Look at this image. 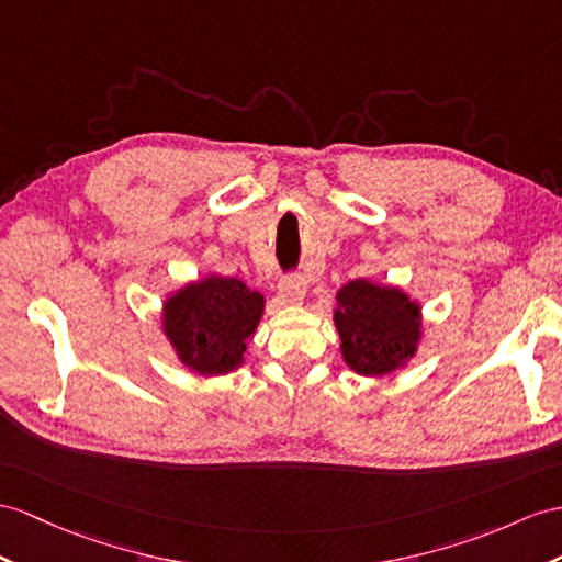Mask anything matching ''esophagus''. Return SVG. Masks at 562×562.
<instances>
[{
  "instance_id": "34e87169",
  "label": "esophagus",
  "mask_w": 562,
  "mask_h": 562,
  "mask_svg": "<svg viewBox=\"0 0 562 562\" xmlns=\"http://www.w3.org/2000/svg\"><path fill=\"white\" fill-rule=\"evenodd\" d=\"M279 291H281L285 303H291V305L303 303V297L307 293V279L303 277V273H285L279 283Z\"/></svg>"
}]
</instances>
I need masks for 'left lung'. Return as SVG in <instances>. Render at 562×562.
Instances as JSON below:
<instances>
[{"label": "left lung", "mask_w": 562, "mask_h": 562, "mask_svg": "<svg viewBox=\"0 0 562 562\" xmlns=\"http://www.w3.org/2000/svg\"><path fill=\"white\" fill-rule=\"evenodd\" d=\"M336 297L340 352L355 372L381 376L413 358L419 340V307L403 291L358 279Z\"/></svg>", "instance_id": "left-lung-1"}]
</instances>
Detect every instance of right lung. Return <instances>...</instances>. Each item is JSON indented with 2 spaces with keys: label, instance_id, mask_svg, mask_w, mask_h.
<instances>
[{
  "label": "right lung",
  "instance_id": "add662e5",
  "mask_svg": "<svg viewBox=\"0 0 562 562\" xmlns=\"http://www.w3.org/2000/svg\"><path fill=\"white\" fill-rule=\"evenodd\" d=\"M265 297L238 279L190 283L164 305V331L178 358L200 374H224L243 362L262 317Z\"/></svg>",
  "mask_w": 562,
  "mask_h": 562
}]
</instances>
